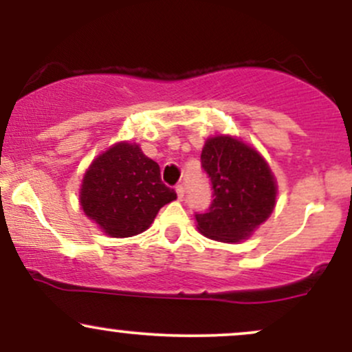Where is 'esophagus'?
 <instances>
[{"label": "esophagus", "instance_id": "34e87169", "mask_svg": "<svg viewBox=\"0 0 352 352\" xmlns=\"http://www.w3.org/2000/svg\"><path fill=\"white\" fill-rule=\"evenodd\" d=\"M175 192H177V197H179V200L184 199V193H185V187L182 184H179L175 187Z\"/></svg>", "mask_w": 352, "mask_h": 352}]
</instances>
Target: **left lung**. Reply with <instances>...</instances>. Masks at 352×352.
<instances>
[{"instance_id":"1","label":"left lung","mask_w":352,"mask_h":352,"mask_svg":"<svg viewBox=\"0 0 352 352\" xmlns=\"http://www.w3.org/2000/svg\"><path fill=\"white\" fill-rule=\"evenodd\" d=\"M200 160L213 200L207 212H195L199 230L227 243L246 240L274 208L276 185L268 164L254 148L225 135L208 139Z\"/></svg>"}]
</instances>
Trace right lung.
Segmentation results:
<instances>
[{"label":"right lung","mask_w":352,"mask_h":352,"mask_svg":"<svg viewBox=\"0 0 352 352\" xmlns=\"http://www.w3.org/2000/svg\"><path fill=\"white\" fill-rule=\"evenodd\" d=\"M177 199L160 179L159 164L137 144L120 142L91 164L80 187V207L107 235L134 236L152 225L159 210Z\"/></svg>","instance_id":"add662e5"}]
</instances>
